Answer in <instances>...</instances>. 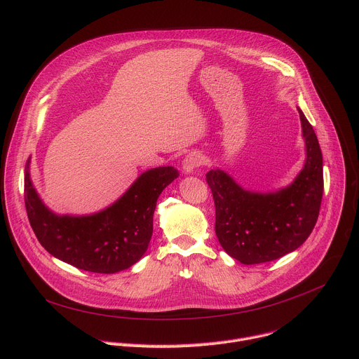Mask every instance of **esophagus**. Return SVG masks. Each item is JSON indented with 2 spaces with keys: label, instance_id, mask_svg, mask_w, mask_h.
<instances>
[{
  "label": "esophagus",
  "instance_id": "34e87169",
  "mask_svg": "<svg viewBox=\"0 0 359 359\" xmlns=\"http://www.w3.org/2000/svg\"><path fill=\"white\" fill-rule=\"evenodd\" d=\"M201 163H203V155H201V153H198V151H190L189 155H187V156L183 159V162H182V169H183L184 173L190 175V173H193V170H194L196 168L201 166Z\"/></svg>",
  "mask_w": 359,
  "mask_h": 359
}]
</instances>
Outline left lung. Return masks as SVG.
Instances as JSON below:
<instances>
[{"mask_svg":"<svg viewBox=\"0 0 359 359\" xmlns=\"http://www.w3.org/2000/svg\"><path fill=\"white\" fill-rule=\"evenodd\" d=\"M305 162L297 177L276 191H251L227 172L206 175L216 206V236L230 257L262 264L297 250L311 234L324 191L323 153L317 135L299 108Z\"/></svg>","mask_w":359,"mask_h":359,"instance_id":"left-lung-1","label":"left lung"}]
</instances>
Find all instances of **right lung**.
Here are the masks:
<instances>
[{"label":"right lung","mask_w":359,"mask_h":359,"mask_svg":"<svg viewBox=\"0 0 359 359\" xmlns=\"http://www.w3.org/2000/svg\"><path fill=\"white\" fill-rule=\"evenodd\" d=\"M177 176L172 166L149 169L109 208L86 216H61L36 193L28 159L24 177L28 220L41 245L58 260L90 273H119L146 252L158 197Z\"/></svg>","instance_id":"add662e5"}]
</instances>
